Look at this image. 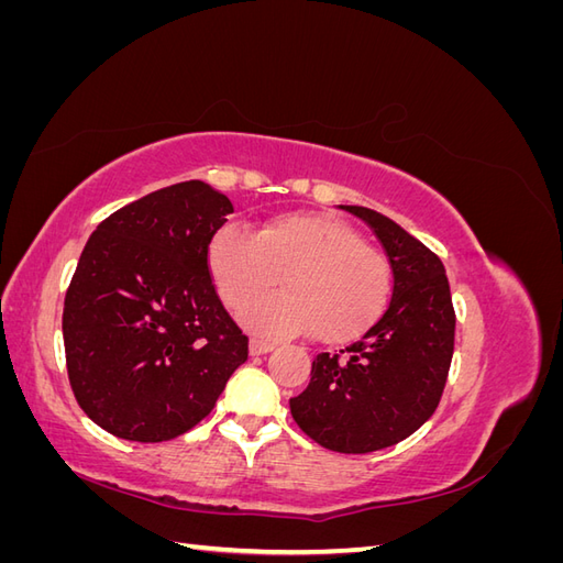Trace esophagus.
<instances>
[{
	"instance_id": "34e87169",
	"label": "esophagus",
	"mask_w": 563,
	"mask_h": 563,
	"mask_svg": "<svg viewBox=\"0 0 563 563\" xmlns=\"http://www.w3.org/2000/svg\"><path fill=\"white\" fill-rule=\"evenodd\" d=\"M249 350H251V354H265V352H269V350H275V343H272V340L253 335V338L249 340Z\"/></svg>"
}]
</instances>
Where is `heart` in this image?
<instances>
[{
  "instance_id": "heart-1",
  "label": "heart",
  "mask_w": 563,
  "mask_h": 563,
  "mask_svg": "<svg viewBox=\"0 0 563 563\" xmlns=\"http://www.w3.org/2000/svg\"><path fill=\"white\" fill-rule=\"evenodd\" d=\"M209 263L232 310L279 278L285 291L253 301L249 327L269 333L310 329L321 343H345L376 323L391 296V263L347 223L321 213H284L258 234L223 228Z\"/></svg>"
}]
</instances>
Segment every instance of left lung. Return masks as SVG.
<instances>
[{
	"instance_id": "left-lung-1",
	"label": "left lung",
	"mask_w": 563,
	"mask_h": 563,
	"mask_svg": "<svg viewBox=\"0 0 563 563\" xmlns=\"http://www.w3.org/2000/svg\"><path fill=\"white\" fill-rule=\"evenodd\" d=\"M378 236L391 263L385 314L352 345L314 356L310 385L291 401L298 428L338 453H371L411 437L444 395L455 310L444 265L395 220L343 207Z\"/></svg>"
}]
</instances>
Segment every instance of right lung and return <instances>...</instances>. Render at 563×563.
<instances>
[{"mask_svg": "<svg viewBox=\"0 0 563 563\" xmlns=\"http://www.w3.org/2000/svg\"><path fill=\"white\" fill-rule=\"evenodd\" d=\"M232 201L201 180L162 187L108 216L65 294L75 399L106 432L155 444L211 413L249 338L220 302L209 246Z\"/></svg>", "mask_w": 563, "mask_h": 563, "instance_id": "obj_1", "label": "right lung"}]
</instances>
